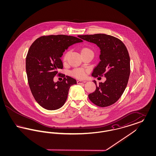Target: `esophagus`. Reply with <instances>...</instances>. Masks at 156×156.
Instances as JSON below:
<instances>
[{
	"instance_id": "1",
	"label": "esophagus",
	"mask_w": 156,
	"mask_h": 156,
	"mask_svg": "<svg viewBox=\"0 0 156 156\" xmlns=\"http://www.w3.org/2000/svg\"><path fill=\"white\" fill-rule=\"evenodd\" d=\"M86 82L85 81H83V80H78L77 81V83L78 84H81V83H85Z\"/></svg>"
}]
</instances>
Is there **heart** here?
<instances>
[{"label": "heart", "mask_w": 156, "mask_h": 156, "mask_svg": "<svg viewBox=\"0 0 156 156\" xmlns=\"http://www.w3.org/2000/svg\"><path fill=\"white\" fill-rule=\"evenodd\" d=\"M89 50V49L85 48H83L82 50H82ZM71 75H73V76H74L76 78H84L86 76L85 71H84L82 69H80V68H76V69H73L71 72Z\"/></svg>", "instance_id": "heart-1"}]
</instances>
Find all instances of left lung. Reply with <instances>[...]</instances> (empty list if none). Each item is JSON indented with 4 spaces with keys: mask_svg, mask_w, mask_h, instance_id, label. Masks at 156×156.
Instances as JSON below:
<instances>
[{
    "mask_svg": "<svg viewBox=\"0 0 156 156\" xmlns=\"http://www.w3.org/2000/svg\"><path fill=\"white\" fill-rule=\"evenodd\" d=\"M78 37L97 44L101 50L100 61L92 76H105L106 80L99 82L96 90L88 95L90 101L100 107L115 104L124 92L130 73V57L123 43L116 37L105 34L82 35Z\"/></svg>",
    "mask_w": 156,
    "mask_h": 156,
    "instance_id": "1",
    "label": "left lung"
}]
</instances>
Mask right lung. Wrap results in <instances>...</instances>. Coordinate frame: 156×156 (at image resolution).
I'll use <instances>...</instances> for the list:
<instances>
[{
	"label": "right lung",
	"instance_id": "right-lung-1",
	"mask_svg": "<svg viewBox=\"0 0 156 156\" xmlns=\"http://www.w3.org/2000/svg\"><path fill=\"white\" fill-rule=\"evenodd\" d=\"M83 41L66 35H50L38 38L31 45L26 59V69L31 92L38 104L47 110L61 108L67 100L69 89L76 83L74 78L62 75V81L54 77L63 68L61 57L68 47Z\"/></svg>",
	"mask_w": 156,
	"mask_h": 156
}]
</instances>
